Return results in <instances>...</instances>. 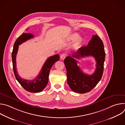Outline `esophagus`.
Wrapping results in <instances>:
<instances>
[{
  "mask_svg": "<svg viewBox=\"0 0 125 125\" xmlns=\"http://www.w3.org/2000/svg\"><path fill=\"white\" fill-rule=\"evenodd\" d=\"M66 55L65 54H64V53H62V54L60 55V59L63 60L66 58Z\"/></svg>",
  "mask_w": 125,
  "mask_h": 125,
  "instance_id": "1",
  "label": "esophagus"
}]
</instances>
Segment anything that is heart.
Masks as SVG:
<instances>
[{"mask_svg":"<svg viewBox=\"0 0 125 125\" xmlns=\"http://www.w3.org/2000/svg\"><path fill=\"white\" fill-rule=\"evenodd\" d=\"M78 37H79V34H78V33H74V34L72 35V36L71 37V38H70V41H75V40H76V39H77ZM82 41H83V39H82V38H80L79 39H78V40L77 41V42H75V44H74V47H78V46L80 45V44L82 42Z\"/></svg>","mask_w":125,"mask_h":125,"instance_id":"heart-1","label":"heart"}]
</instances>
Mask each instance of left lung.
<instances>
[{
  "label": "left lung",
  "instance_id": "left-lung-1",
  "mask_svg": "<svg viewBox=\"0 0 125 125\" xmlns=\"http://www.w3.org/2000/svg\"><path fill=\"white\" fill-rule=\"evenodd\" d=\"M91 56L96 60V69L94 74L88 75L83 73L74 58ZM105 57L103 43L96 34L93 35L87 45L79 48L72 57H66L64 62L67 70V83L71 90L80 94L86 93L93 90L102 78Z\"/></svg>",
  "mask_w": 125,
  "mask_h": 125
}]
</instances>
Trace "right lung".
Segmentation results:
<instances>
[{
  "label": "right lung",
  "instance_id": "right-lung-1",
  "mask_svg": "<svg viewBox=\"0 0 125 125\" xmlns=\"http://www.w3.org/2000/svg\"><path fill=\"white\" fill-rule=\"evenodd\" d=\"M33 37L34 35L31 33L23 32L16 40L14 43L12 53L13 68L16 80L25 90L31 93H40L44 90L48 83L50 69L53 64L59 60L60 57L58 54H56L49 57L43 65L39 75L34 80H27L21 78L19 76L16 68V57L19 45Z\"/></svg>",
  "mask_w": 125,
  "mask_h": 125
}]
</instances>
